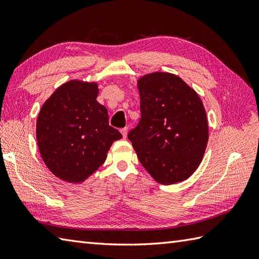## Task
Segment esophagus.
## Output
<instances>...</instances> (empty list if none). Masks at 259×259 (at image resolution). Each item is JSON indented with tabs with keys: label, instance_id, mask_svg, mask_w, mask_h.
Segmentation results:
<instances>
[{
	"label": "esophagus",
	"instance_id": "1",
	"mask_svg": "<svg viewBox=\"0 0 259 259\" xmlns=\"http://www.w3.org/2000/svg\"><path fill=\"white\" fill-rule=\"evenodd\" d=\"M120 133L122 134L123 138H126V135H128V128H126V126H124V128H122V129L120 130Z\"/></svg>",
	"mask_w": 259,
	"mask_h": 259
}]
</instances>
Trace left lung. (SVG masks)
Returning a JSON list of instances; mask_svg holds the SVG:
<instances>
[{"label": "left lung", "instance_id": "obj_1", "mask_svg": "<svg viewBox=\"0 0 259 259\" xmlns=\"http://www.w3.org/2000/svg\"><path fill=\"white\" fill-rule=\"evenodd\" d=\"M141 119L128 134L139 161L157 183L188 179L199 166L208 142L206 110L197 92L167 72L138 80Z\"/></svg>", "mask_w": 259, "mask_h": 259}]
</instances>
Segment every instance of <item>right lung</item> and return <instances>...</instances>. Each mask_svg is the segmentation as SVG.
Segmentation results:
<instances>
[{
	"label": "right lung",
	"mask_w": 259,
	"mask_h": 259,
	"mask_svg": "<svg viewBox=\"0 0 259 259\" xmlns=\"http://www.w3.org/2000/svg\"><path fill=\"white\" fill-rule=\"evenodd\" d=\"M96 82L71 80L52 93L36 121V140L50 171L80 184L104 162L113 141L122 138L109 125L108 110L97 101Z\"/></svg>",
	"instance_id": "1"
}]
</instances>
